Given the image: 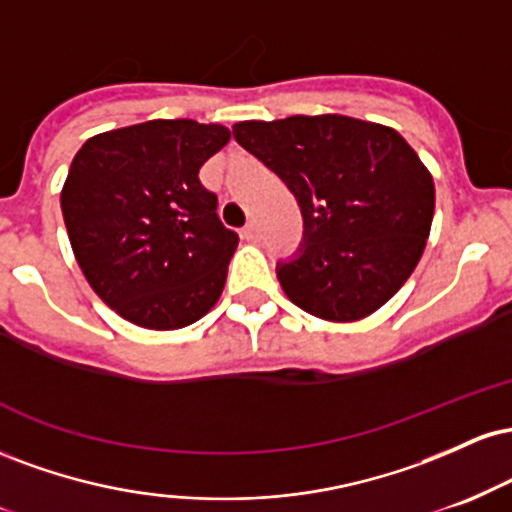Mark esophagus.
I'll use <instances>...</instances> for the list:
<instances>
[{
  "label": "esophagus",
  "instance_id": "esophagus-1",
  "mask_svg": "<svg viewBox=\"0 0 512 512\" xmlns=\"http://www.w3.org/2000/svg\"><path fill=\"white\" fill-rule=\"evenodd\" d=\"M240 238H243V240H257V226H255V223H248V226H245L243 228V231H240Z\"/></svg>",
  "mask_w": 512,
  "mask_h": 512
}]
</instances>
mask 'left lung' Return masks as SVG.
Returning a JSON list of instances; mask_svg holds the SVG:
<instances>
[{
	"label": "left lung",
	"mask_w": 512,
	"mask_h": 512,
	"mask_svg": "<svg viewBox=\"0 0 512 512\" xmlns=\"http://www.w3.org/2000/svg\"><path fill=\"white\" fill-rule=\"evenodd\" d=\"M233 137L301 204L305 248L276 269L289 301L327 322L383 308L424 255L436 209L431 170L402 134L327 113L236 122Z\"/></svg>",
	"instance_id": "obj_1"
}]
</instances>
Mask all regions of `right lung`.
Instances as JSON below:
<instances>
[{
    "mask_svg": "<svg viewBox=\"0 0 512 512\" xmlns=\"http://www.w3.org/2000/svg\"><path fill=\"white\" fill-rule=\"evenodd\" d=\"M228 139L216 122L149 120L76 151L60 195L69 243L91 289L132 325L180 330L219 301L238 236L199 168Z\"/></svg>",
    "mask_w": 512,
    "mask_h": 512,
    "instance_id": "add662e5",
    "label": "right lung"
}]
</instances>
